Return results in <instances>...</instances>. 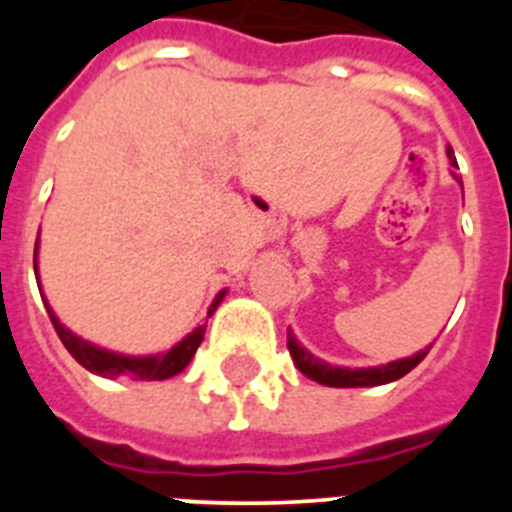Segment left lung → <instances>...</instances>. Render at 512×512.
Here are the masks:
<instances>
[{"instance_id":"1","label":"left lung","mask_w":512,"mask_h":512,"mask_svg":"<svg viewBox=\"0 0 512 512\" xmlns=\"http://www.w3.org/2000/svg\"><path fill=\"white\" fill-rule=\"evenodd\" d=\"M431 346L418 351L415 356H408V359L390 361V364L372 366V369H346V366H330L328 361L312 356L305 346L297 343V338L292 336V330H287V348L289 354H292V359H295L297 369H300L305 377L325 384V387H377V384L395 382V379L413 372L415 366L425 359V354L431 351Z\"/></svg>"}]
</instances>
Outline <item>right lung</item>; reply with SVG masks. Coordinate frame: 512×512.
<instances>
[{
	"label": "right lung",
	"instance_id": "add662e5",
	"mask_svg": "<svg viewBox=\"0 0 512 512\" xmlns=\"http://www.w3.org/2000/svg\"><path fill=\"white\" fill-rule=\"evenodd\" d=\"M35 277H38V241H35ZM225 289L220 295L215 297V302L207 310V318H210L212 312L217 310V305L223 302ZM45 302V300H43ZM45 310H48V318H51L53 328H56L58 338L66 348H69V354L79 361L84 369H89L92 374H102V377H130V379H169L176 377L179 372L187 369V364L192 361L194 351L200 348L202 338H205V328L207 323H202L200 328H194L187 338L176 343L174 348H169L166 354L158 356H122L115 354V351H107V348H99L94 343L84 341V338L74 336L66 325H61V320L56 318V312L51 310V305L45 302Z\"/></svg>",
	"mask_w": 512,
	"mask_h": 512
}]
</instances>
